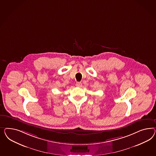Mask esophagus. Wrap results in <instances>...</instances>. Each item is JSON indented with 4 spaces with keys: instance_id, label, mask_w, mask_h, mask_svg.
I'll return each mask as SVG.
<instances>
[{
    "instance_id": "obj_1",
    "label": "esophagus",
    "mask_w": 156,
    "mask_h": 156,
    "mask_svg": "<svg viewBox=\"0 0 156 156\" xmlns=\"http://www.w3.org/2000/svg\"><path fill=\"white\" fill-rule=\"evenodd\" d=\"M82 83L81 82H76V86H77V87H80L82 86Z\"/></svg>"
}]
</instances>
